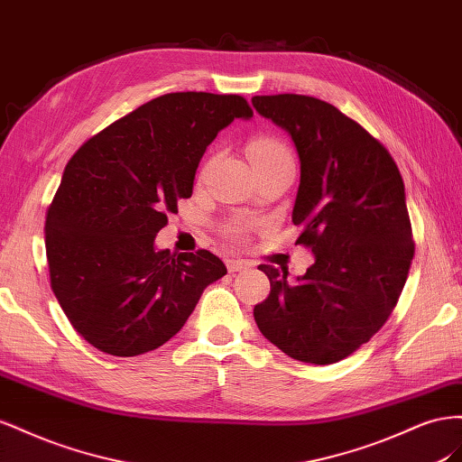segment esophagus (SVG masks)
Returning a JSON list of instances; mask_svg holds the SVG:
<instances>
[{
	"mask_svg": "<svg viewBox=\"0 0 462 462\" xmlns=\"http://www.w3.org/2000/svg\"><path fill=\"white\" fill-rule=\"evenodd\" d=\"M226 267H228L230 273H240V271L249 269L252 265H249V263L244 261V259H228L226 261Z\"/></svg>",
	"mask_w": 462,
	"mask_h": 462,
	"instance_id": "1",
	"label": "esophagus"
}]
</instances>
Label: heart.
I'll return each instance as SVG.
<instances>
[{
    "label": "heart",
    "mask_w": 462,
    "mask_h": 462,
    "mask_svg": "<svg viewBox=\"0 0 462 462\" xmlns=\"http://www.w3.org/2000/svg\"><path fill=\"white\" fill-rule=\"evenodd\" d=\"M249 158H252L254 166L294 164L292 151H290L281 139L271 135H259L249 141ZM252 226L254 222L249 218H232L224 224V232L234 240H242Z\"/></svg>",
    "instance_id": "obj_1"
}]
</instances>
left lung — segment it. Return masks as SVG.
<instances>
[{"mask_svg": "<svg viewBox=\"0 0 462 462\" xmlns=\"http://www.w3.org/2000/svg\"><path fill=\"white\" fill-rule=\"evenodd\" d=\"M300 156L292 222L315 263L296 282L259 265L271 294L255 306L263 337L290 358H346L389 319L414 257L404 183L389 151L333 104L304 95L254 97Z\"/></svg>", "mask_w": 462, "mask_h": 462, "instance_id": "8db88e82", "label": "left lung"}]
</instances>
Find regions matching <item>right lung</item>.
Returning a JSON list of instances; mask_svg holds the SVG:
<instances>
[{
	"label": "right lung",
	"instance_id": "1",
	"mask_svg": "<svg viewBox=\"0 0 462 462\" xmlns=\"http://www.w3.org/2000/svg\"><path fill=\"white\" fill-rule=\"evenodd\" d=\"M252 116L238 95L170 92L71 156L46 213V257L51 290L88 345L122 358L162 346L226 274L207 249L158 252L154 238L191 197L218 131Z\"/></svg>",
	"mask_w": 462,
	"mask_h": 462
}]
</instances>
